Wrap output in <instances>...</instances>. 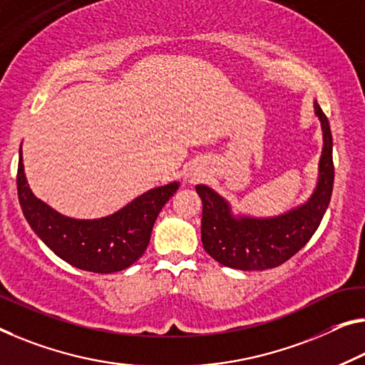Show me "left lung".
<instances>
[{
  "label": "left lung",
  "instance_id": "obj_1",
  "mask_svg": "<svg viewBox=\"0 0 365 365\" xmlns=\"http://www.w3.org/2000/svg\"><path fill=\"white\" fill-rule=\"evenodd\" d=\"M323 150L318 179L310 197L284 214L255 217L235 212L230 202L214 189L197 184L202 199V245L220 264L240 271H264L277 267L304 248L313 237L331 200L334 168L333 137L327 115L315 101Z\"/></svg>",
  "mask_w": 365,
  "mask_h": 365
}]
</instances>
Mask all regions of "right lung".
Returning a JSON list of instances; mask_svg holds the SVG:
<instances>
[{
    "instance_id": "obj_1",
    "label": "right lung",
    "mask_w": 365,
    "mask_h": 365,
    "mask_svg": "<svg viewBox=\"0 0 365 365\" xmlns=\"http://www.w3.org/2000/svg\"><path fill=\"white\" fill-rule=\"evenodd\" d=\"M178 189V181L153 187L101 218L66 217L34 195L22 163V145L19 148L18 195L22 214L43 245L83 271L110 274L130 267L145 253L156 217Z\"/></svg>"
}]
</instances>
